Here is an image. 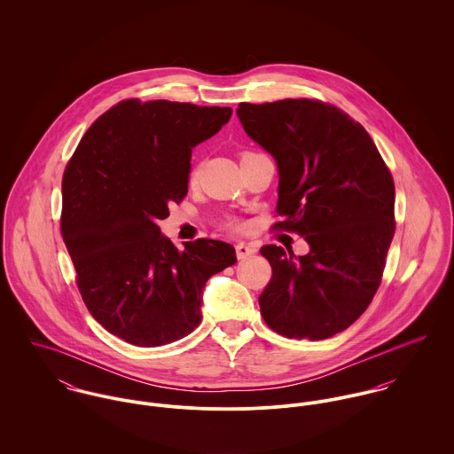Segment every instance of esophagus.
<instances>
[{"mask_svg": "<svg viewBox=\"0 0 454 454\" xmlns=\"http://www.w3.org/2000/svg\"><path fill=\"white\" fill-rule=\"evenodd\" d=\"M255 252L257 250L252 245H247V243H238L236 245V255H238L239 260L248 259V257L255 255Z\"/></svg>", "mask_w": 454, "mask_h": 454, "instance_id": "34e87169", "label": "esophagus"}]
</instances>
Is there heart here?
<instances>
[{
    "instance_id": "b5f03b06",
    "label": "heart",
    "mask_w": 454,
    "mask_h": 454,
    "mask_svg": "<svg viewBox=\"0 0 454 454\" xmlns=\"http://www.w3.org/2000/svg\"><path fill=\"white\" fill-rule=\"evenodd\" d=\"M195 176H197V171H192V175H191V180H195ZM232 225H238V223H232Z\"/></svg>"
}]
</instances>
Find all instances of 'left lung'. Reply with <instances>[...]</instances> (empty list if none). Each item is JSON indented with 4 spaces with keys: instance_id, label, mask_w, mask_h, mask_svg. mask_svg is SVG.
I'll use <instances>...</instances> for the list:
<instances>
[{
    "instance_id": "obj_1",
    "label": "left lung",
    "mask_w": 454,
    "mask_h": 454,
    "mask_svg": "<svg viewBox=\"0 0 454 454\" xmlns=\"http://www.w3.org/2000/svg\"><path fill=\"white\" fill-rule=\"evenodd\" d=\"M245 132L270 153L279 185L276 227L309 254L260 250L272 267L259 297L272 330L320 340L346 330L371 304L395 234V185L372 137L349 115L313 99L241 103Z\"/></svg>"
}]
</instances>
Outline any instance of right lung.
Here are the masks:
<instances>
[{"label":"right lung","mask_w":454,"mask_h":454,"mask_svg":"<svg viewBox=\"0 0 454 454\" xmlns=\"http://www.w3.org/2000/svg\"><path fill=\"white\" fill-rule=\"evenodd\" d=\"M232 108L122 101L82 137L63 178L61 232L82 299L110 333L155 348L200 324L206 281L236 263L215 239L178 250L159 220L189 192L192 148L229 122Z\"/></svg>","instance_id":"1"}]
</instances>
